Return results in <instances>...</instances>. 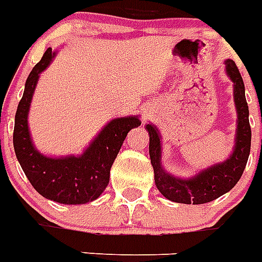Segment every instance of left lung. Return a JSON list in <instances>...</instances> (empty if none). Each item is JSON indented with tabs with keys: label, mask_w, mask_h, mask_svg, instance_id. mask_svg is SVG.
Instances as JSON below:
<instances>
[{
	"label": "left lung",
	"mask_w": 262,
	"mask_h": 262,
	"mask_svg": "<svg viewBox=\"0 0 262 262\" xmlns=\"http://www.w3.org/2000/svg\"><path fill=\"white\" fill-rule=\"evenodd\" d=\"M226 73L234 83V102L237 108V131L233 154L223 162L199 171L190 179H179L164 170L161 164V135L156 125L146 124L150 135L148 152L154 169L156 185L165 198L181 204H204L221 198L235 187L244 173L250 154L252 129L249 124V106L245 97L244 79L235 62H225Z\"/></svg>",
	"instance_id": "8db88e82"
}]
</instances>
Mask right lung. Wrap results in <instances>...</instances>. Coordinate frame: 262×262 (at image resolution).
<instances>
[{"label": "right lung", "mask_w": 262, "mask_h": 262, "mask_svg": "<svg viewBox=\"0 0 262 262\" xmlns=\"http://www.w3.org/2000/svg\"><path fill=\"white\" fill-rule=\"evenodd\" d=\"M54 56L52 48H47L27 78L14 118V152L29 183L43 198L60 204H85L104 192L110 183L111 166L121 144L129 129L141 125V120L138 116L112 119L81 156L54 158L37 151L29 134L28 112L39 75L48 68Z\"/></svg>", "instance_id": "right-lung-1"}]
</instances>
